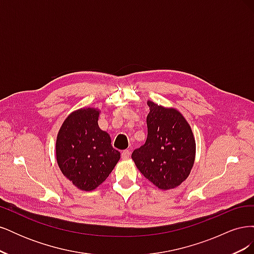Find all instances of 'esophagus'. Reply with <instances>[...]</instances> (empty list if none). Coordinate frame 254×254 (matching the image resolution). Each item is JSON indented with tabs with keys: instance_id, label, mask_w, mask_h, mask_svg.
I'll return each mask as SVG.
<instances>
[{
	"instance_id": "esophagus-1",
	"label": "esophagus",
	"mask_w": 254,
	"mask_h": 254,
	"mask_svg": "<svg viewBox=\"0 0 254 254\" xmlns=\"http://www.w3.org/2000/svg\"><path fill=\"white\" fill-rule=\"evenodd\" d=\"M129 156H130V150L125 149V150L122 151V158L123 159H128Z\"/></svg>"
}]
</instances>
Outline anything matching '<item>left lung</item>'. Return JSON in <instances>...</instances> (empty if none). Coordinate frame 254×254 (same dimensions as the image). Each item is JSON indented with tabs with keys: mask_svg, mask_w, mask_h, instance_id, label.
<instances>
[{
	"mask_svg": "<svg viewBox=\"0 0 254 254\" xmlns=\"http://www.w3.org/2000/svg\"><path fill=\"white\" fill-rule=\"evenodd\" d=\"M149 113L147 140L131 158L146 179L163 190L178 188L186 181L196 157V142L191 128L175 108L147 101Z\"/></svg>",
	"mask_w": 254,
	"mask_h": 254,
	"instance_id": "left-lung-1",
	"label": "left lung"
}]
</instances>
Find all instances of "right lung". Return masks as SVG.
Returning a JSON list of instances; mask_svg holds the SVG:
<instances>
[{
	"instance_id": "obj_1",
	"label": "right lung",
	"mask_w": 254,
	"mask_h": 254,
	"mask_svg": "<svg viewBox=\"0 0 254 254\" xmlns=\"http://www.w3.org/2000/svg\"><path fill=\"white\" fill-rule=\"evenodd\" d=\"M101 110L84 107L67 115L56 140V160L67 180L90 191L108 178L121 158L108 132L98 126Z\"/></svg>"
}]
</instances>
